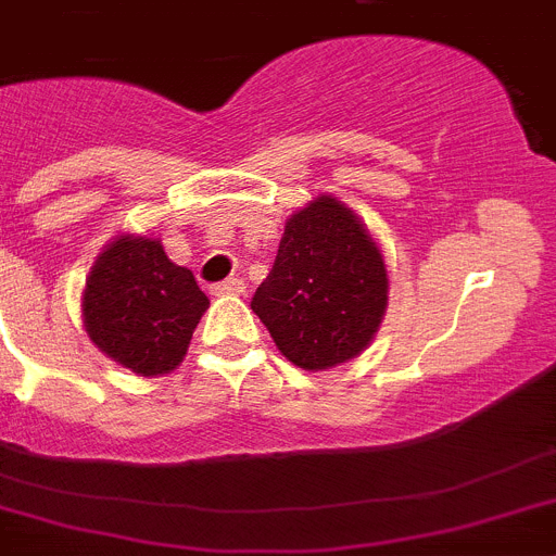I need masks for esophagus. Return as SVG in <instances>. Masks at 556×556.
<instances>
[{"label":"esophagus","instance_id":"34e87169","mask_svg":"<svg viewBox=\"0 0 556 556\" xmlns=\"http://www.w3.org/2000/svg\"><path fill=\"white\" fill-rule=\"evenodd\" d=\"M210 292L213 294H242L245 292V281L242 278H226V281L215 283V287H210Z\"/></svg>","mask_w":556,"mask_h":556}]
</instances>
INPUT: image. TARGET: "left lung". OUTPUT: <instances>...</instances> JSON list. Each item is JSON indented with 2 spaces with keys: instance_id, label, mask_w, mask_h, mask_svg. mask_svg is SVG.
Returning <instances> with one entry per match:
<instances>
[{
  "instance_id": "8db88e82",
  "label": "left lung",
  "mask_w": 556,
  "mask_h": 556,
  "mask_svg": "<svg viewBox=\"0 0 556 556\" xmlns=\"http://www.w3.org/2000/svg\"><path fill=\"white\" fill-rule=\"evenodd\" d=\"M388 305V269L357 215L330 195L294 213L251 308L308 371L361 354Z\"/></svg>"
}]
</instances>
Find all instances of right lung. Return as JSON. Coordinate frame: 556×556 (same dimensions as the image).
<instances>
[{
    "label": "right lung",
    "instance_id": "add662e5",
    "mask_svg": "<svg viewBox=\"0 0 556 556\" xmlns=\"http://www.w3.org/2000/svg\"><path fill=\"white\" fill-rule=\"evenodd\" d=\"M207 294L152 237H119L94 262L84 292V325L111 361L141 377L179 366L207 311Z\"/></svg>",
    "mask_w": 556,
    "mask_h": 556
}]
</instances>
